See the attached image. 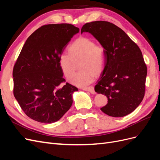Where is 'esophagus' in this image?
I'll list each match as a JSON object with an SVG mask.
<instances>
[{
    "instance_id": "esophagus-1",
    "label": "esophagus",
    "mask_w": 160,
    "mask_h": 160,
    "mask_svg": "<svg viewBox=\"0 0 160 160\" xmlns=\"http://www.w3.org/2000/svg\"><path fill=\"white\" fill-rule=\"evenodd\" d=\"M84 91H89L92 94H94L95 92V90H94V88L93 86H91V87H89V88H84L82 89Z\"/></svg>"
}]
</instances>
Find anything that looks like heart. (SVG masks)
I'll list each match as a JSON object with an SVG mask.
<instances>
[{"instance_id": "1", "label": "heart", "mask_w": 160, "mask_h": 160, "mask_svg": "<svg viewBox=\"0 0 160 160\" xmlns=\"http://www.w3.org/2000/svg\"><path fill=\"white\" fill-rule=\"evenodd\" d=\"M69 53H62L59 64L67 78L74 75L79 63L81 69L71 79V83L78 87H85L93 81L95 75L103 72L106 61L103 47L86 37L76 39L69 47Z\"/></svg>"}]
</instances>
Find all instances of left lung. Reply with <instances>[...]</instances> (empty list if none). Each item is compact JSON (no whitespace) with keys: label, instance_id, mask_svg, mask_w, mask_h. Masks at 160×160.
Returning <instances> with one entry per match:
<instances>
[{"label":"left lung","instance_id":"1","mask_svg":"<svg viewBox=\"0 0 160 160\" xmlns=\"http://www.w3.org/2000/svg\"><path fill=\"white\" fill-rule=\"evenodd\" d=\"M83 32L91 33L105 51V68L95 86V92L108 99L101 110L114 118L133 112L146 90L147 66L141 50L122 28L108 21L87 22Z\"/></svg>","mask_w":160,"mask_h":160}]
</instances>
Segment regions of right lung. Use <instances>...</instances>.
<instances>
[{"label": "right lung", "mask_w": 160, "mask_h": 160, "mask_svg": "<svg viewBox=\"0 0 160 160\" xmlns=\"http://www.w3.org/2000/svg\"><path fill=\"white\" fill-rule=\"evenodd\" d=\"M79 28L71 24L41 27L28 37L14 65V96L28 118L43 123L59 120L78 91L65 82L59 57Z\"/></svg>", "instance_id": "obj_1"}]
</instances>
